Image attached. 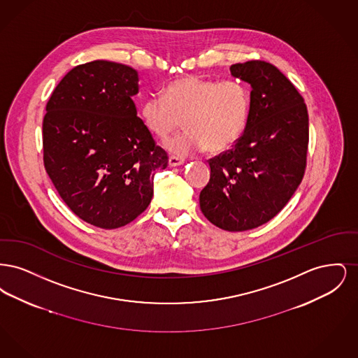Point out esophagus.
<instances>
[{
	"mask_svg": "<svg viewBox=\"0 0 358 358\" xmlns=\"http://www.w3.org/2000/svg\"><path fill=\"white\" fill-rule=\"evenodd\" d=\"M184 162H185V159L181 158V157H176V155H171L169 157V166H180Z\"/></svg>",
	"mask_w": 358,
	"mask_h": 358,
	"instance_id": "1",
	"label": "esophagus"
}]
</instances>
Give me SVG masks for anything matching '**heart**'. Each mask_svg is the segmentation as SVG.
<instances>
[{
  "label": "heart",
  "instance_id": "b5f03b06",
  "mask_svg": "<svg viewBox=\"0 0 358 358\" xmlns=\"http://www.w3.org/2000/svg\"><path fill=\"white\" fill-rule=\"evenodd\" d=\"M250 113L251 94L243 82L192 75L171 82L162 95H153L141 106L145 126L158 138L171 136L185 120L187 131L164 143L177 155L228 150L243 136Z\"/></svg>",
  "mask_w": 358,
  "mask_h": 358
}]
</instances>
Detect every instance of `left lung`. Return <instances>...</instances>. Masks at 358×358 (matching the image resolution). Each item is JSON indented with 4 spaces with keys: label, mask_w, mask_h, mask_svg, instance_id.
<instances>
[{
    "label": "left lung",
    "mask_w": 358,
    "mask_h": 358,
    "mask_svg": "<svg viewBox=\"0 0 358 358\" xmlns=\"http://www.w3.org/2000/svg\"><path fill=\"white\" fill-rule=\"evenodd\" d=\"M229 69L252 87L250 120L231 150L209 159L200 208L216 227L240 232L270 222L299 187L308 114L302 95L273 64L251 60Z\"/></svg>",
    "instance_id": "8db88e82"
}]
</instances>
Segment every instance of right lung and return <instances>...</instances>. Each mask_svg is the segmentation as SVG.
<instances>
[{
  "label": "right lung",
  "instance_id": "obj_1",
  "mask_svg": "<svg viewBox=\"0 0 358 358\" xmlns=\"http://www.w3.org/2000/svg\"><path fill=\"white\" fill-rule=\"evenodd\" d=\"M136 69L107 60L76 66L56 85L43 120L44 166L69 209L103 229L136 219L168 166L136 117Z\"/></svg>",
  "mask_w": 358,
  "mask_h": 358
}]
</instances>
